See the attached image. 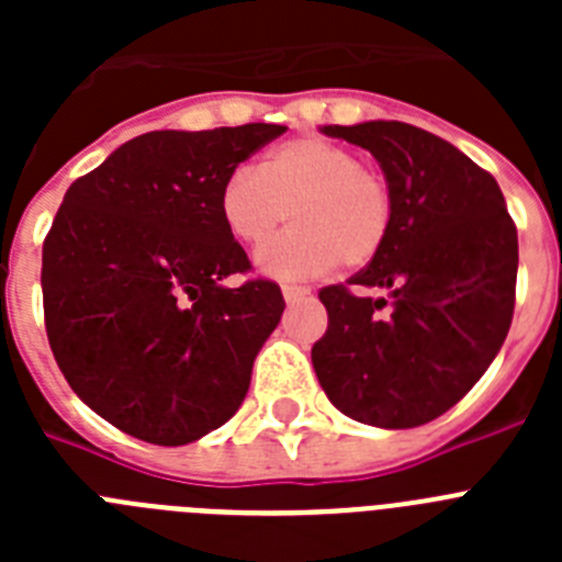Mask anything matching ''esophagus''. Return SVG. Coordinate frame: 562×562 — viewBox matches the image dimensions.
<instances>
[{"label": "esophagus", "mask_w": 562, "mask_h": 562, "mask_svg": "<svg viewBox=\"0 0 562 562\" xmlns=\"http://www.w3.org/2000/svg\"><path fill=\"white\" fill-rule=\"evenodd\" d=\"M281 295H284L286 304H292V301H301V297L310 295V290L306 286H295V284H284L281 286Z\"/></svg>", "instance_id": "esophagus-1"}]
</instances>
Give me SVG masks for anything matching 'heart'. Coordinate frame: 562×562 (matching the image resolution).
<instances>
[{
  "instance_id": "b5f03b06",
  "label": "heart",
  "mask_w": 562,
  "mask_h": 562,
  "mask_svg": "<svg viewBox=\"0 0 562 562\" xmlns=\"http://www.w3.org/2000/svg\"><path fill=\"white\" fill-rule=\"evenodd\" d=\"M295 231L256 252L258 272L281 281L369 267L394 225L389 180L362 166L355 148L326 137H292L220 188V220L238 245L256 247L286 222Z\"/></svg>"
}]
</instances>
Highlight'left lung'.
I'll list each match as a JSON object with an SVG mask.
<instances>
[{"instance_id":"1","label":"left lung","mask_w":562,"mask_h":562,"mask_svg":"<svg viewBox=\"0 0 562 562\" xmlns=\"http://www.w3.org/2000/svg\"><path fill=\"white\" fill-rule=\"evenodd\" d=\"M371 151L394 193L380 256L349 286L321 290L329 326L312 346L337 411L385 430L450 411L513 324L518 231L493 173L453 143L400 121L321 126ZM385 291L371 299L368 290Z\"/></svg>"}]
</instances>
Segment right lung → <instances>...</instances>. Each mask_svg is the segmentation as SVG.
I'll return each instance as SVG.
<instances>
[{"label":"right lung","mask_w":562,"mask_h":562,"mask_svg":"<svg viewBox=\"0 0 562 562\" xmlns=\"http://www.w3.org/2000/svg\"><path fill=\"white\" fill-rule=\"evenodd\" d=\"M286 126L148 132L64 193L44 238L49 349L69 389L134 439L177 448L245 402L256 355L281 321L220 220V188Z\"/></svg>","instance_id":"add662e5"}]
</instances>
